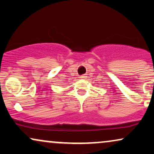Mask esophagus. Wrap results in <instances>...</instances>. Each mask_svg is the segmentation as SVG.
Instances as JSON below:
<instances>
[{
  "instance_id": "esophagus-1",
  "label": "esophagus",
  "mask_w": 154,
  "mask_h": 154,
  "mask_svg": "<svg viewBox=\"0 0 154 154\" xmlns=\"http://www.w3.org/2000/svg\"><path fill=\"white\" fill-rule=\"evenodd\" d=\"M80 77V78H85V75H82V76H80V77Z\"/></svg>"
}]
</instances>
